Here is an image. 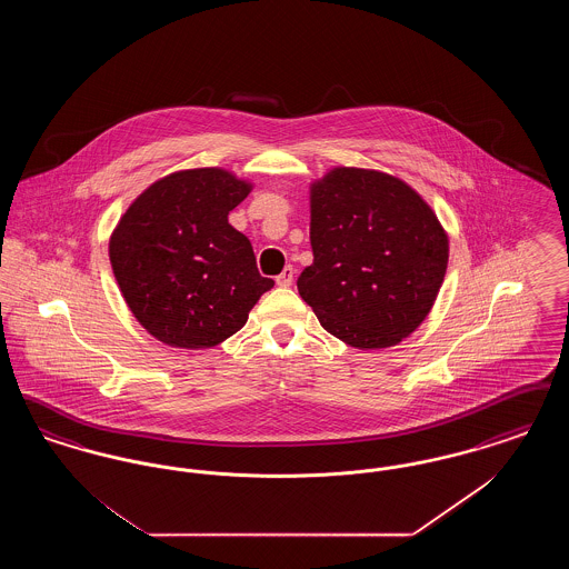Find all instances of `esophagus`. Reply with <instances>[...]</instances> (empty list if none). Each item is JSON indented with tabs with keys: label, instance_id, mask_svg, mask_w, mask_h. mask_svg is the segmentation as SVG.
Masks as SVG:
<instances>
[{
	"label": "esophagus",
	"instance_id": "obj_1",
	"mask_svg": "<svg viewBox=\"0 0 569 569\" xmlns=\"http://www.w3.org/2000/svg\"><path fill=\"white\" fill-rule=\"evenodd\" d=\"M277 286H281V288H290L292 286V281H295V269L292 267H286L281 274H277Z\"/></svg>",
	"mask_w": 569,
	"mask_h": 569
}]
</instances>
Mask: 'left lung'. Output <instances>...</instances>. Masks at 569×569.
<instances>
[{"instance_id": "obj_1", "label": "left lung", "mask_w": 569, "mask_h": 569, "mask_svg": "<svg viewBox=\"0 0 569 569\" xmlns=\"http://www.w3.org/2000/svg\"><path fill=\"white\" fill-rule=\"evenodd\" d=\"M311 247L298 295L358 350L397 346L422 325L448 267L431 207L378 170L335 168L311 186Z\"/></svg>"}]
</instances>
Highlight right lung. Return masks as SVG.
<instances>
[{"mask_svg": "<svg viewBox=\"0 0 569 569\" xmlns=\"http://www.w3.org/2000/svg\"><path fill=\"white\" fill-rule=\"evenodd\" d=\"M251 190L221 168L181 170L142 191L110 237V264L136 320L172 348H213L243 328L274 281L228 213Z\"/></svg>", "mask_w": 569, "mask_h": 569, "instance_id": "right-lung-1", "label": "right lung"}]
</instances>
